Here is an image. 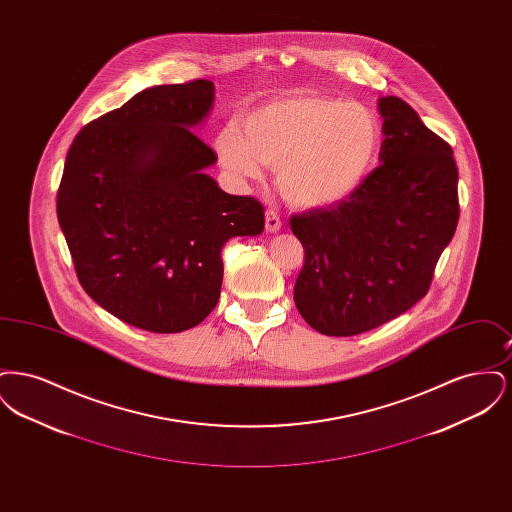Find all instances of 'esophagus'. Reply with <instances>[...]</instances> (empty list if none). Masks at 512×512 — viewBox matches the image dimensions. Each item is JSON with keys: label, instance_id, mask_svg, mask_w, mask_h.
<instances>
[{"label": "esophagus", "instance_id": "obj_1", "mask_svg": "<svg viewBox=\"0 0 512 512\" xmlns=\"http://www.w3.org/2000/svg\"><path fill=\"white\" fill-rule=\"evenodd\" d=\"M265 226H267V232H278L282 228L280 215L274 209H267V213H265Z\"/></svg>", "mask_w": 512, "mask_h": 512}]
</instances>
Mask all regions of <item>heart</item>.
<instances>
[{"mask_svg":"<svg viewBox=\"0 0 512 512\" xmlns=\"http://www.w3.org/2000/svg\"><path fill=\"white\" fill-rule=\"evenodd\" d=\"M382 147L378 117L361 103L297 92L272 99L245 115L244 130H220L224 167L257 178L276 169L282 195L297 207H332L355 194Z\"/></svg>","mask_w":512,"mask_h":512,"instance_id":"b5f03b06","label":"heart"}]
</instances>
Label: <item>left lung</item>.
I'll list each match as a JSON object with an SVG mask.
<instances>
[{"label":"left lung","mask_w":512,"mask_h":512,"mask_svg":"<svg viewBox=\"0 0 512 512\" xmlns=\"http://www.w3.org/2000/svg\"><path fill=\"white\" fill-rule=\"evenodd\" d=\"M382 165L338 205L292 215L305 249L293 301L324 336H355L409 311L432 284L459 222L451 146L413 107L388 96Z\"/></svg>","instance_id":"1"}]
</instances>
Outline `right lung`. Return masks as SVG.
<instances>
[{
	"label": "right lung",
	"mask_w": 512,
	"mask_h": 512,
	"mask_svg": "<svg viewBox=\"0 0 512 512\" xmlns=\"http://www.w3.org/2000/svg\"><path fill=\"white\" fill-rule=\"evenodd\" d=\"M213 82L153 86L88 122L69 147L57 219L80 286L111 315L157 334L184 332L215 309L222 247L265 228L251 195L222 192L194 130Z\"/></svg>",
	"instance_id": "obj_1"
}]
</instances>
